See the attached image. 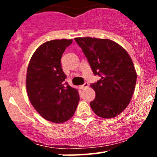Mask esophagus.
<instances>
[{
	"mask_svg": "<svg viewBox=\"0 0 157 157\" xmlns=\"http://www.w3.org/2000/svg\"><path fill=\"white\" fill-rule=\"evenodd\" d=\"M89 87V83L88 82H85L83 85H82L81 86V89H86V88Z\"/></svg>",
	"mask_w": 157,
	"mask_h": 157,
	"instance_id": "obj_1",
	"label": "esophagus"
}]
</instances>
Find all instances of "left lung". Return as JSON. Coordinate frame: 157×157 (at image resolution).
<instances>
[{
	"mask_svg": "<svg viewBox=\"0 0 157 157\" xmlns=\"http://www.w3.org/2000/svg\"><path fill=\"white\" fill-rule=\"evenodd\" d=\"M94 75L101 78L90 85L96 93L90 102L98 117L112 118L128 105L134 94L136 73L128 52L114 41L95 37H77Z\"/></svg>",
	"mask_w": 157,
	"mask_h": 157,
	"instance_id": "left-lung-1",
	"label": "left lung"
}]
</instances>
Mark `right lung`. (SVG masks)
Wrapping results in <instances>:
<instances>
[{
    "label": "right lung",
    "instance_id": "right-lung-1",
    "mask_svg": "<svg viewBox=\"0 0 157 157\" xmlns=\"http://www.w3.org/2000/svg\"><path fill=\"white\" fill-rule=\"evenodd\" d=\"M72 39L52 40L36 49L27 68L26 86L29 99L42 117L55 123L69 120L75 112L78 91L63 81V54Z\"/></svg>",
    "mask_w": 157,
    "mask_h": 157
}]
</instances>
